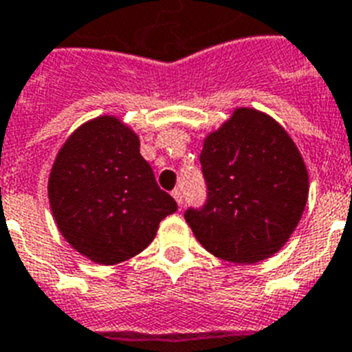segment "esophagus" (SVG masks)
<instances>
[{
	"mask_svg": "<svg viewBox=\"0 0 352 352\" xmlns=\"http://www.w3.org/2000/svg\"><path fill=\"white\" fill-rule=\"evenodd\" d=\"M171 195H173V199H175L177 204H179V208H181L182 202H184V199H182V191H181V188H175V190L171 191Z\"/></svg>",
	"mask_w": 352,
	"mask_h": 352,
	"instance_id": "esophagus-1",
	"label": "esophagus"
}]
</instances>
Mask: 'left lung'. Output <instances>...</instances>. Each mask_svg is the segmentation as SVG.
<instances>
[{"mask_svg":"<svg viewBox=\"0 0 352 352\" xmlns=\"http://www.w3.org/2000/svg\"><path fill=\"white\" fill-rule=\"evenodd\" d=\"M202 175L208 199L184 213L197 241L233 264L270 258L304 213L309 175L298 148L275 119L236 108L204 139Z\"/></svg>","mask_w":352,"mask_h":352,"instance_id":"obj_1","label":"left lung"}]
</instances>
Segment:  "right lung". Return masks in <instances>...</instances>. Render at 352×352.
Instances as JSON below:
<instances>
[{"label": "right lung", "instance_id": "right-lung-1", "mask_svg": "<svg viewBox=\"0 0 352 352\" xmlns=\"http://www.w3.org/2000/svg\"><path fill=\"white\" fill-rule=\"evenodd\" d=\"M141 142L117 117L85 122L63 144L48 177V201L65 241L97 264L146 250L177 202L157 186Z\"/></svg>", "mask_w": 352, "mask_h": 352}]
</instances>
